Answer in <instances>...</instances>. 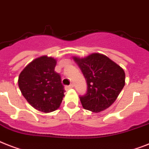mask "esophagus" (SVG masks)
I'll use <instances>...</instances> for the list:
<instances>
[{
	"instance_id": "1",
	"label": "esophagus",
	"mask_w": 149,
	"mask_h": 149,
	"mask_svg": "<svg viewBox=\"0 0 149 149\" xmlns=\"http://www.w3.org/2000/svg\"><path fill=\"white\" fill-rule=\"evenodd\" d=\"M72 87H73V84H70V86H65V89H66V90H68V89H72Z\"/></svg>"
}]
</instances>
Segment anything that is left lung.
Segmentation results:
<instances>
[{"label":"left lung","mask_w":149,"mask_h":149,"mask_svg":"<svg viewBox=\"0 0 149 149\" xmlns=\"http://www.w3.org/2000/svg\"><path fill=\"white\" fill-rule=\"evenodd\" d=\"M87 82V93L80 96L85 109L100 112L109 108L125 86L123 69L103 54L94 53L86 57L73 56Z\"/></svg>","instance_id":"left-lung-1"}]
</instances>
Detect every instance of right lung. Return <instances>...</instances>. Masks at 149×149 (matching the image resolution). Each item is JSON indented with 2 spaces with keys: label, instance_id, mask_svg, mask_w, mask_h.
Here are the masks:
<instances>
[{
  "label": "right lung",
  "instance_id": "1",
  "mask_svg": "<svg viewBox=\"0 0 149 149\" xmlns=\"http://www.w3.org/2000/svg\"><path fill=\"white\" fill-rule=\"evenodd\" d=\"M56 60L42 56L31 61L18 77L20 92L31 106L48 113L60 106L64 97L61 77L55 72Z\"/></svg>",
  "mask_w": 149,
  "mask_h": 149
}]
</instances>
